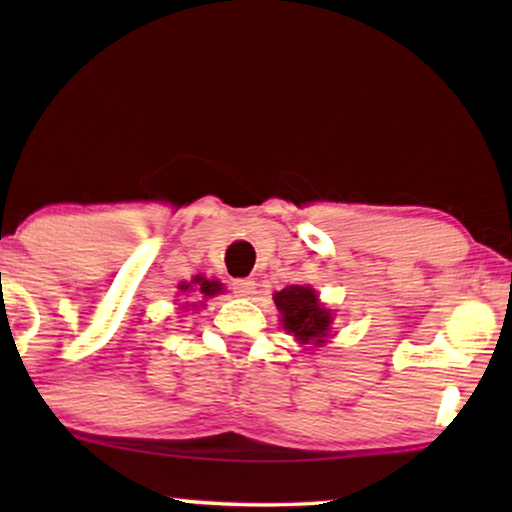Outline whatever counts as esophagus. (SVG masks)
<instances>
[{
	"label": "esophagus",
	"instance_id": "34e87169",
	"mask_svg": "<svg viewBox=\"0 0 512 512\" xmlns=\"http://www.w3.org/2000/svg\"><path fill=\"white\" fill-rule=\"evenodd\" d=\"M233 291H235V296H240V298H251L256 293V282L254 279H235Z\"/></svg>",
	"mask_w": 512,
	"mask_h": 512
}]
</instances>
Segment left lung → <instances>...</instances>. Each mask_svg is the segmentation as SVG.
<instances>
[{"mask_svg":"<svg viewBox=\"0 0 512 512\" xmlns=\"http://www.w3.org/2000/svg\"><path fill=\"white\" fill-rule=\"evenodd\" d=\"M275 305L282 314V326L300 345H324L331 333V310L319 303L317 291L312 286L291 284L277 291Z\"/></svg>","mask_w":512,"mask_h":512,"instance_id":"obj_1","label":"left lung"}]
</instances>
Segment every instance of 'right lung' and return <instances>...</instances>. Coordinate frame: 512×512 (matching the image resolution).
I'll return each mask as SVG.
<instances>
[{"mask_svg":"<svg viewBox=\"0 0 512 512\" xmlns=\"http://www.w3.org/2000/svg\"><path fill=\"white\" fill-rule=\"evenodd\" d=\"M179 291L181 293H188V296H193V298L207 300V298L219 296V293H223V284L219 282V279H207V277H202V275H195L191 282H181L179 284ZM202 300H200V303H202ZM193 310H195V305H193Z\"/></svg>","mask_w":512,"mask_h":512,"instance_id":"obj_1","label":"right lung"}]
</instances>
